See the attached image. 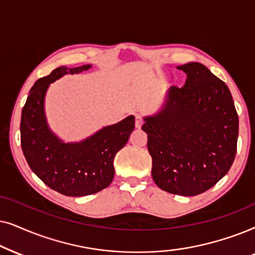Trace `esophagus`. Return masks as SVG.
Masks as SVG:
<instances>
[{
    "label": "esophagus",
    "instance_id": "obj_1",
    "mask_svg": "<svg viewBox=\"0 0 255 255\" xmlns=\"http://www.w3.org/2000/svg\"><path fill=\"white\" fill-rule=\"evenodd\" d=\"M143 121H144L143 115H141V114H136V117H135V126H136L137 128H140L141 126L143 125Z\"/></svg>",
    "mask_w": 255,
    "mask_h": 255
}]
</instances>
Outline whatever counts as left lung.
Returning a JSON list of instances; mask_svg holds the SVG:
<instances>
[{
  "instance_id": "obj_1",
  "label": "left lung",
  "mask_w": 255,
  "mask_h": 255,
  "mask_svg": "<svg viewBox=\"0 0 255 255\" xmlns=\"http://www.w3.org/2000/svg\"><path fill=\"white\" fill-rule=\"evenodd\" d=\"M184 86H172L165 108L147 118L151 176L164 191L196 196L217 184L234 161L239 120L229 87L199 63L178 67Z\"/></svg>"
}]
</instances>
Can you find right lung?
<instances>
[{"mask_svg": "<svg viewBox=\"0 0 255 255\" xmlns=\"http://www.w3.org/2000/svg\"><path fill=\"white\" fill-rule=\"evenodd\" d=\"M60 66L35 83L22 110L21 145L31 170L57 192L87 196L107 188L113 181V159L135 127L133 115L108 126L80 143H63L51 133L44 115V97L49 84L64 74L86 71Z\"/></svg>", "mask_w": 255, "mask_h": 255, "instance_id": "1", "label": "right lung"}]
</instances>
